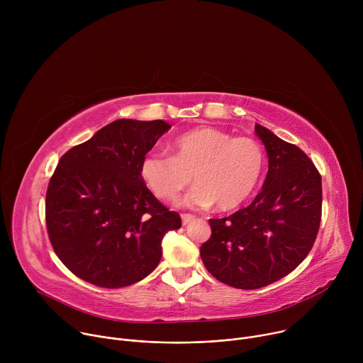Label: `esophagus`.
<instances>
[{
    "mask_svg": "<svg viewBox=\"0 0 363 363\" xmlns=\"http://www.w3.org/2000/svg\"><path fill=\"white\" fill-rule=\"evenodd\" d=\"M181 218H182V224H184V225H186V224H189L191 221L195 220V217H194L192 214H182Z\"/></svg>",
    "mask_w": 363,
    "mask_h": 363,
    "instance_id": "1",
    "label": "esophagus"
}]
</instances>
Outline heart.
Instances as JSON below:
<instances>
[{
    "instance_id": "1",
    "label": "heart",
    "mask_w": 363,
    "mask_h": 363,
    "mask_svg": "<svg viewBox=\"0 0 363 363\" xmlns=\"http://www.w3.org/2000/svg\"><path fill=\"white\" fill-rule=\"evenodd\" d=\"M172 157L160 152L145 155L139 175L153 195L174 199L191 182L195 186L185 203L195 208L231 211L242 205L262 179L266 155L252 138L202 126L178 135L169 143Z\"/></svg>"
}]
</instances>
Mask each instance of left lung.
<instances>
[{"mask_svg": "<svg viewBox=\"0 0 363 363\" xmlns=\"http://www.w3.org/2000/svg\"><path fill=\"white\" fill-rule=\"evenodd\" d=\"M269 157L262 192L225 218L210 220L205 269L235 289H260L291 273L312 250L322 217V178L307 155L255 123Z\"/></svg>", "mask_w": 363, "mask_h": 363, "instance_id": "8db88e82", "label": "left lung"}]
</instances>
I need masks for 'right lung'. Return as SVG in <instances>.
Returning a JSON list of instances; mask_svg holds the SVG:
<instances>
[{
  "mask_svg": "<svg viewBox=\"0 0 363 363\" xmlns=\"http://www.w3.org/2000/svg\"><path fill=\"white\" fill-rule=\"evenodd\" d=\"M169 129L165 121L119 119L59 161L45 195L47 231L79 279L119 289L160 264L162 238L181 227V217L152 195L139 165Z\"/></svg>",
  "mask_w": 363,
  "mask_h": 363,
  "instance_id": "1",
  "label": "right lung"
}]
</instances>
